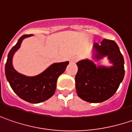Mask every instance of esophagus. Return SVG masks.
<instances>
[{
  "label": "esophagus",
  "instance_id": "obj_1",
  "mask_svg": "<svg viewBox=\"0 0 132 132\" xmlns=\"http://www.w3.org/2000/svg\"><path fill=\"white\" fill-rule=\"evenodd\" d=\"M78 60H79V57H73L72 58H71L70 61L71 63H76V62L78 61Z\"/></svg>",
  "mask_w": 132,
  "mask_h": 132
}]
</instances>
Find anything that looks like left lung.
<instances>
[{
  "mask_svg": "<svg viewBox=\"0 0 132 132\" xmlns=\"http://www.w3.org/2000/svg\"><path fill=\"white\" fill-rule=\"evenodd\" d=\"M96 58L107 56L113 66H98L89 60L77 63L78 71L75 85L79 97L90 103L102 102L112 97L123 80L124 59L118 44L112 40L103 39L101 44H93Z\"/></svg>",
  "mask_w": 132,
  "mask_h": 132,
  "instance_id": "obj_1",
  "label": "left lung"
}]
</instances>
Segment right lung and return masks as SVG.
Returning <instances> with one entry per match:
<instances>
[{
  "instance_id": "1",
  "label": "right lung",
  "mask_w": 132,
  "mask_h": 132,
  "mask_svg": "<svg viewBox=\"0 0 132 132\" xmlns=\"http://www.w3.org/2000/svg\"><path fill=\"white\" fill-rule=\"evenodd\" d=\"M30 36H22L9 52L5 73L11 88L19 97L28 102L37 104L47 100L55 93L57 78L66 70L69 62L53 63L36 77H26L16 72L12 66L13 55L20 48L22 40Z\"/></svg>"
}]
</instances>
